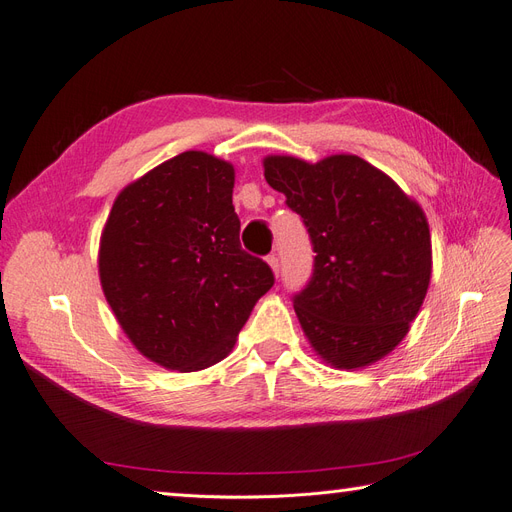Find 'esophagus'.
Masks as SVG:
<instances>
[{"instance_id": "obj_1", "label": "esophagus", "mask_w": 512, "mask_h": 512, "mask_svg": "<svg viewBox=\"0 0 512 512\" xmlns=\"http://www.w3.org/2000/svg\"><path fill=\"white\" fill-rule=\"evenodd\" d=\"M267 265L271 267V271H273L275 275H280V260H277V256H275V254L267 256Z\"/></svg>"}]
</instances>
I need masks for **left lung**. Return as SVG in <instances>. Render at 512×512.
Listing matches in <instances>:
<instances>
[{"label":"left lung","instance_id":"1","mask_svg":"<svg viewBox=\"0 0 512 512\" xmlns=\"http://www.w3.org/2000/svg\"><path fill=\"white\" fill-rule=\"evenodd\" d=\"M314 245V275L294 297L309 346L335 369L384 359L410 331L431 280L425 211L399 185L352 153L316 164L262 160Z\"/></svg>","mask_w":512,"mask_h":512}]
</instances>
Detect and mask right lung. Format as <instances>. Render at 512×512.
<instances>
[{
	"instance_id": "1",
	"label": "right lung",
	"mask_w": 512,
	"mask_h": 512,
	"mask_svg": "<svg viewBox=\"0 0 512 512\" xmlns=\"http://www.w3.org/2000/svg\"><path fill=\"white\" fill-rule=\"evenodd\" d=\"M235 168L183 151L128 183L100 237L104 297L123 333L166 369H207L230 354L273 286L265 260L241 250Z\"/></svg>"
}]
</instances>
